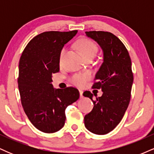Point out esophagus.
<instances>
[{
    "mask_svg": "<svg viewBox=\"0 0 154 154\" xmlns=\"http://www.w3.org/2000/svg\"><path fill=\"white\" fill-rule=\"evenodd\" d=\"M79 95H80V98H83V91H82V90H79Z\"/></svg>",
    "mask_w": 154,
    "mask_h": 154,
    "instance_id": "obj_1",
    "label": "esophagus"
}]
</instances>
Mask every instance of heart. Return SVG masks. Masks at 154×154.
<instances>
[{"instance_id":"b5f03b06","label":"heart","mask_w":154,"mask_h":154,"mask_svg":"<svg viewBox=\"0 0 154 154\" xmlns=\"http://www.w3.org/2000/svg\"><path fill=\"white\" fill-rule=\"evenodd\" d=\"M77 47L79 49V51L82 52V54L84 55L85 57L89 56V55L94 54L95 55L97 53V47L93 42L91 40H79L77 43ZM65 52H66V49L63 48L61 51V54H60V60H62L63 56H64ZM91 75L89 73H80V74H76L74 75L70 78V81L73 85L78 87H83L86 84L87 81L90 79Z\"/></svg>"}]
</instances>
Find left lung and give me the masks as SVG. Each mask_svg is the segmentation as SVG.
<instances>
[{
  "label": "left lung",
  "mask_w": 154,
  "mask_h": 154,
  "mask_svg": "<svg viewBox=\"0 0 154 154\" xmlns=\"http://www.w3.org/2000/svg\"><path fill=\"white\" fill-rule=\"evenodd\" d=\"M103 51V63L95 75L93 88L101 89L103 95L93 100L90 91L83 93L94 104L93 110L84 118L85 128L96 135L112 131L122 119L131 97L133 82L130 55L122 42L114 34L103 31L85 32Z\"/></svg>",
  "instance_id": "8db88e82"
}]
</instances>
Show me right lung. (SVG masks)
Segmentation results:
<instances>
[{
    "label": "right lung",
    "instance_id": "add662e5",
    "mask_svg": "<svg viewBox=\"0 0 154 154\" xmlns=\"http://www.w3.org/2000/svg\"><path fill=\"white\" fill-rule=\"evenodd\" d=\"M77 30L45 32L33 38L19 64L18 87L26 115L40 131L53 133L63 128L65 109L79 98L75 88L55 89L52 75L59 72L60 54Z\"/></svg>",
    "mask_w": 154,
    "mask_h": 154
}]
</instances>
